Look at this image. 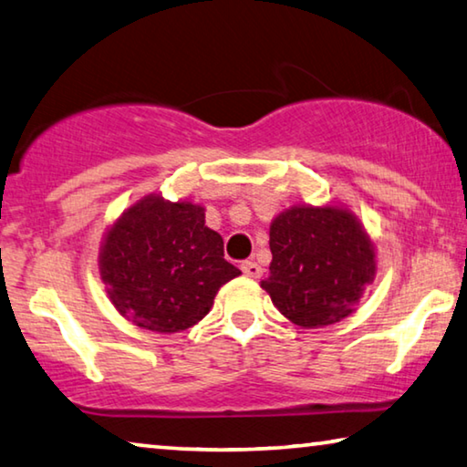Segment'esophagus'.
<instances>
[{
    "label": "esophagus",
    "mask_w": 467,
    "mask_h": 467,
    "mask_svg": "<svg viewBox=\"0 0 467 467\" xmlns=\"http://www.w3.org/2000/svg\"><path fill=\"white\" fill-rule=\"evenodd\" d=\"M241 270L247 274V276H251V278H260L262 276V272H264V268L257 262H254V260H245L241 264Z\"/></svg>",
    "instance_id": "1"
}]
</instances>
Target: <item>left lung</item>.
<instances>
[{"label":"left lung","mask_w":467,"mask_h":467,"mask_svg":"<svg viewBox=\"0 0 467 467\" xmlns=\"http://www.w3.org/2000/svg\"><path fill=\"white\" fill-rule=\"evenodd\" d=\"M270 276L262 288L278 312L303 328L335 324L353 312L374 280V247L343 207H291L270 226Z\"/></svg>","instance_id":"obj_1"}]
</instances>
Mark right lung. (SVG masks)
<instances>
[{"mask_svg": "<svg viewBox=\"0 0 467 467\" xmlns=\"http://www.w3.org/2000/svg\"><path fill=\"white\" fill-rule=\"evenodd\" d=\"M114 307L153 332H181L210 312L218 288L241 270L224 260L222 236L202 205L140 199L109 228L99 255Z\"/></svg>", "mask_w": 467, "mask_h": 467, "instance_id": "1", "label": "right lung"}]
</instances>
